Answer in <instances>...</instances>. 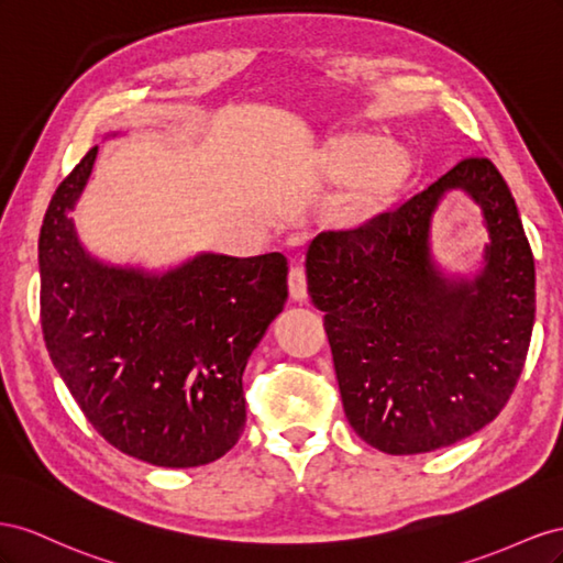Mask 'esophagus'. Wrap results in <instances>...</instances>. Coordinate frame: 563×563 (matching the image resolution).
Instances as JSON below:
<instances>
[{
    "label": "esophagus",
    "instance_id": "esophagus-1",
    "mask_svg": "<svg viewBox=\"0 0 563 563\" xmlns=\"http://www.w3.org/2000/svg\"><path fill=\"white\" fill-rule=\"evenodd\" d=\"M287 287H290V297L295 301H303L309 295V285H307V271H303V266L295 264L290 268V276H287Z\"/></svg>",
    "mask_w": 563,
    "mask_h": 563
}]
</instances>
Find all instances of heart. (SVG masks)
I'll list each match as a JSON object with an SVG mask.
<instances>
[{
	"instance_id": "1",
	"label": "heart",
	"mask_w": 563,
	"mask_h": 563,
	"mask_svg": "<svg viewBox=\"0 0 563 563\" xmlns=\"http://www.w3.org/2000/svg\"><path fill=\"white\" fill-rule=\"evenodd\" d=\"M325 165L336 184H361L353 210L363 214L371 212L404 184L410 169V157L387 139L356 134L336 141L328 153Z\"/></svg>"
}]
</instances>
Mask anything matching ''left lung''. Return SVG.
Returning a JSON list of instances; mask_svg holds the SVG:
<instances>
[{
  "mask_svg": "<svg viewBox=\"0 0 563 563\" xmlns=\"http://www.w3.org/2000/svg\"><path fill=\"white\" fill-rule=\"evenodd\" d=\"M448 189L482 207L485 266L448 277L430 254V217ZM346 420L389 455L472 437L509 400L531 344L536 264L503 174L467 157L391 212L318 233L307 252Z\"/></svg>",
  "mask_w": 563,
  "mask_h": 563,
  "instance_id": "1",
  "label": "left lung"
}]
</instances>
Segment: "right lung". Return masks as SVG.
<instances>
[{"instance_id":"1","label":"right lung","mask_w":563,"mask_h":563,"mask_svg":"<svg viewBox=\"0 0 563 563\" xmlns=\"http://www.w3.org/2000/svg\"><path fill=\"white\" fill-rule=\"evenodd\" d=\"M96 155L79 159L44 214L46 351L110 445L157 467H200L245 429L243 373L285 307L287 260L200 252L163 273L96 260L70 217Z\"/></svg>"}]
</instances>
